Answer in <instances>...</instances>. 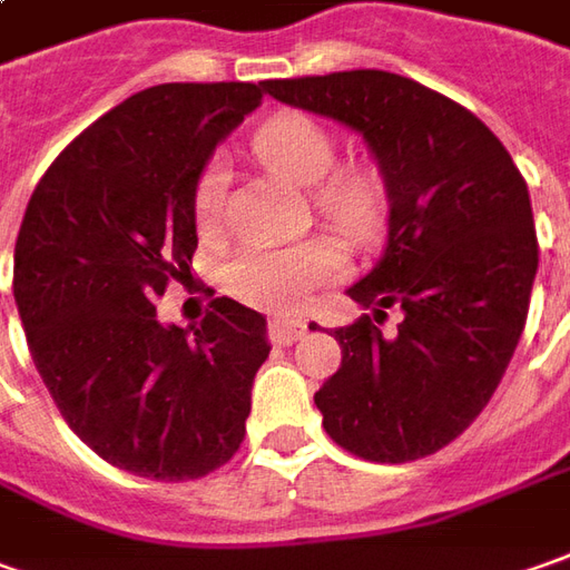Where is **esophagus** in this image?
Masks as SVG:
<instances>
[{"mask_svg": "<svg viewBox=\"0 0 570 570\" xmlns=\"http://www.w3.org/2000/svg\"><path fill=\"white\" fill-rule=\"evenodd\" d=\"M304 335V323L301 320H269V338L276 345H292Z\"/></svg>", "mask_w": 570, "mask_h": 570, "instance_id": "esophagus-1", "label": "esophagus"}]
</instances>
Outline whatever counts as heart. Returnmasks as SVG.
I'll list each match as a JSON object with an SVG mask.
<instances>
[{
  "label": "heart",
  "instance_id": "b5f03b06",
  "mask_svg": "<svg viewBox=\"0 0 570 570\" xmlns=\"http://www.w3.org/2000/svg\"><path fill=\"white\" fill-rule=\"evenodd\" d=\"M259 163L294 185H311V200L351 240H370L383 223V175L366 163H335V137L307 112H278L254 134ZM228 209V169L216 156L194 185V219L204 232H216ZM345 247L330 235L273 244H244L225 263V288L266 311L297 307L320 285H330L345 273Z\"/></svg>",
  "mask_w": 570,
  "mask_h": 570
}]
</instances>
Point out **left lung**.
<instances>
[{
	"label": "left lung",
	"mask_w": 570,
	"mask_h": 570,
	"mask_svg": "<svg viewBox=\"0 0 570 570\" xmlns=\"http://www.w3.org/2000/svg\"><path fill=\"white\" fill-rule=\"evenodd\" d=\"M288 106L364 134L389 194V240L347 294L342 366L313 401L335 445L376 464L436 454L490 404L524 332L540 263L524 175L502 140L417 80L361 68L266 80ZM392 306L400 332L379 326Z\"/></svg>",
	"instance_id": "1"
}]
</instances>
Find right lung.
I'll return each mask as SVG.
<instances>
[{
  "label": "right lung",
  "instance_id": "1",
  "mask_svg": "<svg viewBox=\"0 0 570 570\" xmlns=\"http://www.w3.org/2000/svg\"><path fill=\"white\" fill-rule=\"evenodd\" d=\"M263 83H159L97 118L46 169L14 244V304L65 423L112 468L178 483L228 464L269 357L263 313L213 297L200 326L156 301L190 282L194 185Z\"/></svg>",
  "mask_w": 570,
  "mask_h": 570
}]
</instances>
